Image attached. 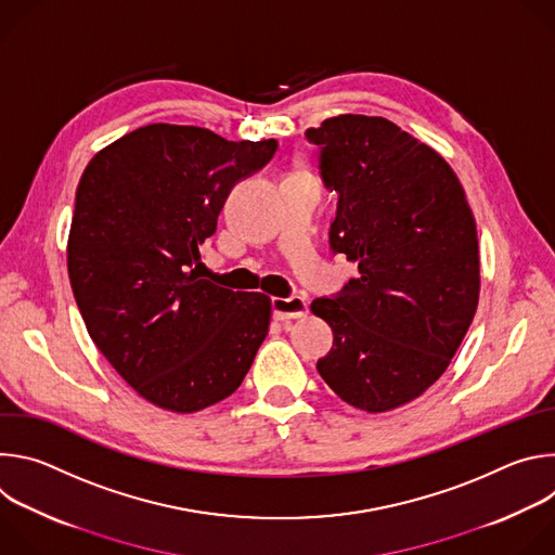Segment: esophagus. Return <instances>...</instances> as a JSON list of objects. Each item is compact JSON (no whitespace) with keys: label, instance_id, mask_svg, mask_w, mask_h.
Masks as SVG:
<instances>
[{"label":"esophagus","instance_id":"esophagus-1","mask_svg":"<svg viewBox=\"0 0 555 555\" xmlns=\"http://www.w3.org/2000/svg\"><path fill=\"white\" fill-rule=\"evenodd\" d=\"M272 311H274V319L281 323L298 321L302 315H307V300L302 296L272 298Z\"/></svg>","mask_w":555,"mask_h":555}]
</instances>
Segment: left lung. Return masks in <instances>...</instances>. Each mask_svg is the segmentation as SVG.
I'll list each match as a JSON object with an SVG mask.
<instances>
[{"instance_id":"left-lung-1","label":"left lung","mask_w":555,"mask_h":555,"mask_svg":"<svg viewBox=\"0 0 555 555\" xmlns=\"http://www.w3.org/2000/svg\"><path fill=\"white\" fill-rule=\"evenodd\" d=\"M305 135L338 193L332 250L360 272L311 302L334 332L315 366L343 402L400 409L446 373L477 311V221L443 157L382 116L340 114Z\"/></svg>"}]
</instances>
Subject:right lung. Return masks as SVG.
I'll return each instance as SVG.
<instances>
[{"label":"right lung","instance_id":"1","mask_svg":"<svg viewBox=\"0 0 555 555\" xmlns=\"http://www.w3.org/2000/svg\"><path fill=\"white\" fill-rule=\"evenodd\" d=\"M276 140H225L155 122L101 149L76 189L67 272L86 327L116 373L173 413L208 409L244 382L272 302L199 279V248L230 189Z\"/></svg>","mask_w":555,"mask_h":555}]
</instances>
